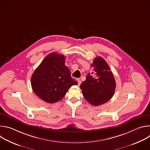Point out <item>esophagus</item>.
<instances>
[{
    "instance_id": "1",
    "label": "esophagus",
    "mask_w": 150,
    "mask_h": 150,
    "mask_svg": "<svg viewBox=\"0 0 150 150\" xmlns=\"http://www.w3.org/2000/svg\"><path fill=\"white\" fill-rule=\"evenodd\" d=\"M77 81H78V86H79L81 83V80L80 79H77Z\"/></svg>"
}]
</instances>
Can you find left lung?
I'll return each instance as SVG.
<instances>
[{
  "mask_svg": "<svg viewBox=\"0 0 150 150\" xmlns=\"http://www.w3.org/2000/svg\"><path fill=\"white\" fill-rule=\"evenodd\" d=\"M91 72L86 77L80 88L87 101L93 105L108 101L113 96L116 82L108 64L101 57L94 59Z\"/></svg>",
  "mask_w": 150,
  "mask_h": 150,
  "instance_id": "obj_1",
  "label": "left lung"
}]
</instances>
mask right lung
<instances>
[{
	"label": "right lung",
	"instance_id": "right-lung-1",
	"mask_svg": "<svg viewBox=\"0 0 150 150\" xmlns=\"http://www.w3.org/2000/svg\"><path fill=\"white\" fill-rule=\"evenodd\" d=\"M65 57L53 52L48 54L33 73L31 83L34 93L41 100L54 103L62 100L77 82L65 65Z\"/></svg>",
	"mask_w": 150,
	"mask_h": 150
}]
</instances>
